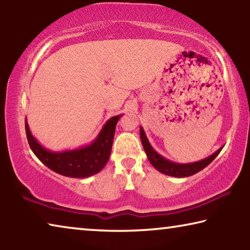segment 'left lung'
Returning a JSON list of instances; mask_svg holds the SVG:
<instances>
[{
    "instance_id": "8db88e82",
    "label": "left lung",
    "mask_w": 250,
    "mask_h": 250,
    "mask_svg": "<svg viewBox=\"0 0 250 250\" xmlns=\"http://www.w3.org/2000/svg\"><path fill=\"white\" fill-rule=\"evenodd\" d=\"M140 138H141L143 149H145L147 159H149L152 166H153L159 172L163 173V174L175 176V177H186V176L196 174L197 172L202 171L203 168H205L207 166H208V164L215 158H216V156L219 154V152H221L223 149L222 146L221 149H218L215 153H213L211 155H209L208 158H206L202 161H197V162H194V163L181 164V163L172 162V161L163 158L162 155H160L158 152H155L153 147L151 146L149 140H147L146 135L145 133V130H143L142 126H140Z\"/></svg>"
}]
</instances>
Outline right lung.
I'll return each mask as SVG.
<instances>
[{"label":"right lung","mask_w":250,"mask_h":250,"mask_svg":"<svg viewBox=\"0 0 250 250\" xmlns=\"http://www.w3.org/2000/svg\"><path fill=\"white\" fill-rule=\"evenodd\" d=\"M120 116L110 118L98 137L89 146L77 150L52 152L42 146L31 133L27 121L25 130L28 145L37 158L50 170L68 177H88L103 170L107 164L115 137V130Z\"/></svg>","instance_id":"add662e5"}]
</instances>
